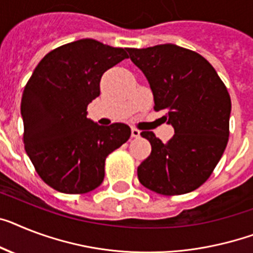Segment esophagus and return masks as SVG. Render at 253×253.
Masks as SVG:
<instances>
[{"mask_svg": "<svg viewBox=\"0 0 253 253\" xmlns=\"http://www.w3.org/2000/svg\"><path fill=\"white\" fill-rule=\"evenodd\" d=\"M139 135H141V131H139L138 129L131 128V137H134V138H137V137H139Z\"/></svg>", "mask_w": 253, "mask_h": 253, "instance_id": "esophagus-1", "label": "esophagus"}]
</instances>
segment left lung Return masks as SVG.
<instances>
[{"label": "left lung", "mask_w": 253, "mask_h": 253, "mask_svg": "<svg viewBox=\"0 0 253 253\" xmlns=\"http://www.w3.org/2000/svg\"><path fill=\"white\" fill-rule=\"evenodd\" d=\"M143 72L155 110L174 129L167 143L142 131L151 154L137 169L139 182L162 195H181L203 185L229 139L230 95L216 70L200 54L173 43L128 49Z\"/></svg>", "instance_id": "8db88e82"}]
</instances>
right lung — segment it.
Segmentation results:
<instances>
[{
    "instance_id": "1",
    "label": "right lung",
    "mask_w": 253,
    "mask_h": 253,
    "mask_svg": "<svg viewBox=\"0 0 253 253\" xmlns=\"http://www.w3.org/2000/svg\"><path fill=\"white\" fill-rule=\"evenodd\" d=\"M128 49L97 40L66 43L43 56L23 91L24 147L36 172L53 189L85 194L104 178V160L130 137L123 123L102 126L86 118L102 75L128 58Z\"/></svg>"
}]
</instances>
